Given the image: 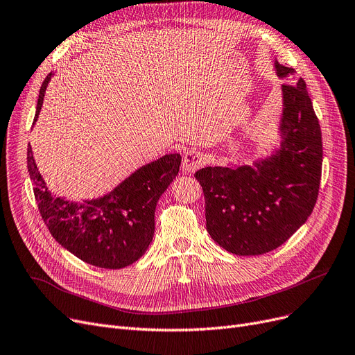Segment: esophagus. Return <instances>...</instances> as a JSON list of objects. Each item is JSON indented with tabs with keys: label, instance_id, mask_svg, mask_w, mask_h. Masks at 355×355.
Returning a JSON list of instances; mask_svg holds the SVG:
<instances>
[{
	"label": "esophagus",
	"instance_id": "esophagus-1",
	"mask_svg": "<svg viewBox=\"0 0 355 355\" xmlns=\"http://www.w3.org/2000/svg\"><path fill=\"white\" fill-rule=\"evenodd\" d=\"M205 164V155L200 150H189L183 155V172L185 173H193L195 170H198Z\"/></svg>",
	"mask_w": 355,
	"mask_h": 355
}]
</instances>
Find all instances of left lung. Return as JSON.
I'll use <instances>...</instances> for the list:
<instances>
[{"label": "left lung", "mask_w": 355, "mask_h": 355, "mask_svg": "<svg viewBox=\"0 0 355 355\" xmlns=\"http://www.w3.org/2000/svg\"><path fill=\"white\" fill-rule=\"evenodd\" d=\"M279 78L294 69L275 61ZM280 145L251 164L204 167L195 173L205 198L207 232L236 255H260L286 242L307 222L319 195L323 146L305 82L282 85Z\"/></svg>", "instance_id": "left-lung-1"}]
</instances>
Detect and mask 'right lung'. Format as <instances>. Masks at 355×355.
Wrapping results in <instances>:
<instances>
[{"mask_svg": "<svg viewBox=\"0 0 355 355\" xmlns=\"http://www.w3.org/2000/svg\"><path fill=\"white\" fill-rule=\"evenodd\" d=\"M53 75L41 85L33 121ZM180 162V154H166L135 170L103 197L75 202L48 191L28 146V172L48 230L61 247L101 268H123L145 254L154 236L157 202L176 178Z\"/></svg>", "mask_w": 355, "mask_h": 355, "instance_id": "right-lung-1", "label": "right lung"}]
</instances>
